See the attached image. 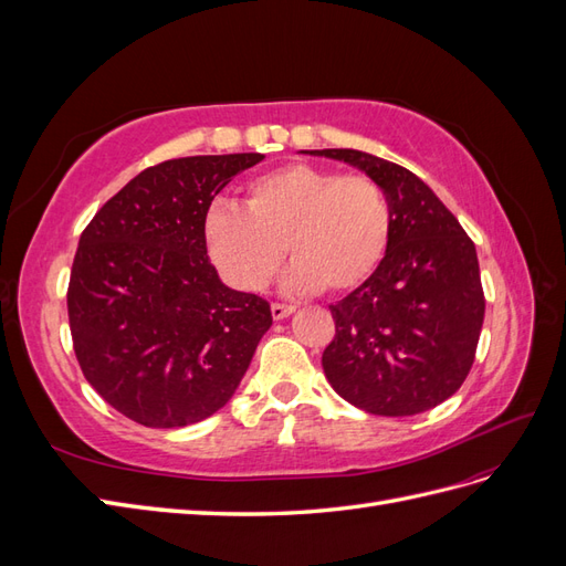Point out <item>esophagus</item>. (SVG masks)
I'll return each mask as SVG.
<instances>
[{
    "mask_svg": "<svg viewBox=\"0 0 566 566\" xmlns=\"http://www.w3.org/2000/svg\"><path fill=\"white\" fill-rule=\"evenodd\" d=\"M293 312H295V306H293V304H281V302H273V304H271V316L276 318V321H281V318L290 316Z\"/></svg>",
    "mask_w": 566,
    "mask_h": 566,
    "instance_id": "obj_1",
    "label": "esophagus"
}]
</instances>
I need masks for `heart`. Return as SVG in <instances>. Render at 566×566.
<instances>
[{
    "mask_svg": "<svg viewBox=\"0 0 566 566\" xmlns=\"http://www.w3.org/2000/svg\"><path fill=\"white\" fill-rule=\"evenodd\" d=\"M243 200L245 212L212 205L202 233L221 276L248 293L271 281L283 248L295 290L352 293L378 271L391 241L387 193L366 175L290 163L254 177Z\"/></svg>",
    "mask_w": 566,
    "mask_h": 566,
    "instance_id": "heart-1",
    "label": "heart"
}]
</instances>
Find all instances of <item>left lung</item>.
Listing matches in <instances>:
<instances>
[{
    "label": "left lung",
    "instance_id": "left-lung-1",
    "mask_svg": "<svg viewBox=\"0 0 566 566\" xmlns=\"http://www.w3.org/2000/svg\"><path fill=\"white\" fill-rule=\"evenodd\" d=\"M314 156L349 163L378 181L391 208L382 264L331 304L335 337L325 378L373 416H416L465 382L484 323V290L470 235L410 169L354 148Z\"/></svg>",
    "mask_w": 566,
    "mask_h": 566
}]
</instances>
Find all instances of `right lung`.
<instances>
[{"mask_svg":"<svg viewBox=\"0 0 566 566\" xmlns=\"http://www.w3.org/2000/svg\"><path fill=\"white\" fill-rule=\"evenodd\" d=\"M262 153L153 165L80 235L67 321L87 382L146 427H186L224 406L271 328V306L219 281L202 221Z\"/></svg>","mask_w":566,"mask_h":566,"instance_id":"add662e5","label":"right lung"}]
</instances>
